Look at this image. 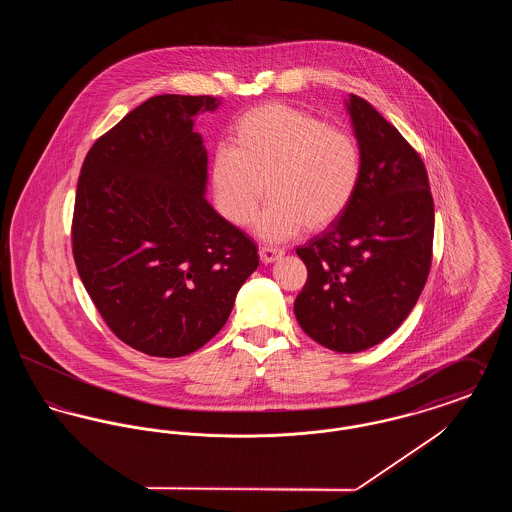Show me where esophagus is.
Masks as SVG:
<instances>
[{"label": "esophagus", "mask_w": 512, "mask_h": 512, "mask_svg": "<svg viewBox=\"0 0 512 512\" xmlns=\"http://www.w3.org/2000/svg\"><path fill=\"white\" fill-rule=\"evenodd\" d=\"M282 255H284V251H282V249H278V247H268V245L259 247V257H261V261H263L265 265L278 261Z\"/></svg>", "instance_id": "obj_1"}]
</instances>
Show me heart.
<instances>
[{
    "instance_id": "1",
    "label": "heart",
    "mask_w": 512,
    "mask_h": 512,
    "mask_svg": "<svg viewBox=\"0 0 512 512\" xmlns=\"http://www.w3.org/2000/svg\"><path fill=\"white\" fill-rule=\"evenodd\" d=\"M267 180L270 197L253 230L286 242L307 224L317 230L340 217L361 180L357 140L286 103L249 109L232 128V146L217 147L211 190L220 215L236 226L253 219Z\"/></svg>"
}]
</instances>
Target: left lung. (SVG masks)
Instances as JSON below:
<instances>
[{"instance_id":"8db88e82","label":"left lung","mask_w":512,"mask_h":512,"mask_svg":"<svg viewBox=\"0 0 512 512\" xmlns=\"http://www.w3.org/2000/svg\"><path fill=\"white\" fill-rule=\"evenodd\" d=\"M361 151L347 209L295 249L307 282L293 303L303 332L338 353L391 336L424 290L434 242V199L420 155L359 96L345 99Z\"/></svg>"}]
</instances>
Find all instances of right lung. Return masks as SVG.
Masks as SVG:
<instances>
[{
	"label": "right lung",
	"mask_w": 512,
	"mask_h": 512,
	"mask_svg": "<svg viewBox=\"0 0 512 512\" xmlns=\"http://www.w3.org/2000/svg\"><path fill=\"white\" fill-rule=\"evenodd\" d=\"M220 99L144 101L88 151L76 188L73 255L99 315L151 357L203 347L259 267L257 245L205 199L195 117Z\"/></svg>",
	"instance_id": "add662e5"
}]
</instances>
